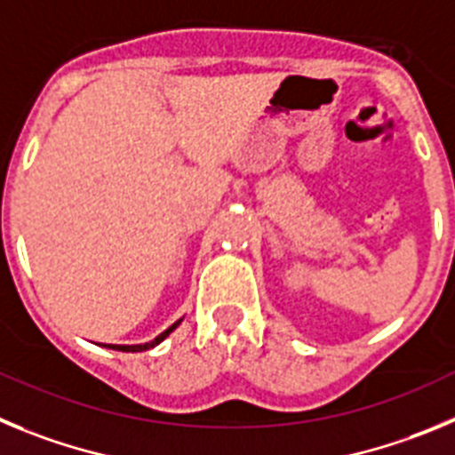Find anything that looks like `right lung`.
<instances>
[{
  "mask_svg": "<svg viewBox=\"0 0 455 455\" xmlns=\"http://www.w3.org/2000/svg\"><path fill=\"white\" fill-rule=\"evenodd\" d=\"M179 324H181V319H179V322H174V324H172L167 331H163V333L158 335L156 339H151V342H147V345H131V347H126V345H110V349H117V351H147V349H151V347H156L158 342H163V339H165L167 335L172 333V331L177 329Z\"/></svg>",
  "mask_w": 455,
  "mask_h": 455,
  "instance_id": "right-lung-1",
  "label": "right lung"
}]
</instances>
